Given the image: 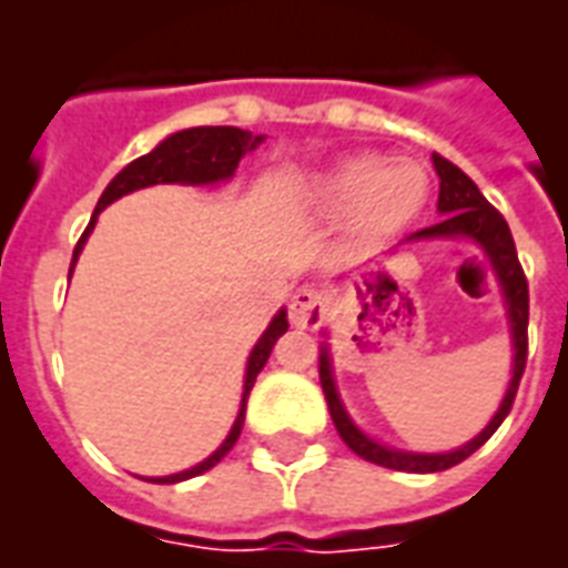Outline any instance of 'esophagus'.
Wrapping results in <instances>:
<instances>
[{
    "label": "esophagus",
    "mask_w": 568,
    "mask_h": 568,
    "mask_svg": "<svg viewBox=\"0 0 568 568\" xmlns=\"http://www.w3.org/2000/svg\"><path fill=\"white\" fill-rule=\"evenodd\" d=\"M327 315V297L315 285H301L288 301V321L297 329H315Z\"/></svg>",
    "instance_id": "1"
}]
</instances>
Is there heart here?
Wrapping results in <instances>:
<instances>
[{
    "label": "heart",
    "mask_w": 568,
    "mask_h": 568,
    "mask_svg": "<svg viewBox=\"0 0 568 568\" xmlns=\"http://www.w3.org/2000/svg\"><path fill=\"white\" fill-rule=\"evenodd\" d=\"M430 194V176L415 159L363 153L336 162L318 180L321 203L333 212H351L365 235H388L413 221Z\"/></svg>",
    "instance_id": "b5f03b06"
}]
</instances>
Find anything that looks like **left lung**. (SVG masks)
Here are the masks:
<instances>
[{"label": "left lung", "mask_w": 568, "mask_h": 568, "mask_svg": "<svg viewBox=\"0 0 568 568\" xmlns=\"http://www.w3.org/2000/svg\"><path fill=\"white\" fill-rule=\"evenodd\" d=\"M433 168L439 173V209L445 217L439 223H433L427 230L413 232L406 241H430V239H468L475 241L477 247L484 250L486 258L493 262V271L498 276L504 292V303H507V318H510V333H513V377L510 386H507V395H504L498 413L493 415V422L486 424L484 433H477L475 439L466 442L463 448L448 450V454H413V450H397L388 448V445H379V442L368 439L347 415L342 397H338L336 379H333V365H329L327 347L321 351V388H324V397H327L329 415H333V424H336L338 436L345 439V445L354 454H359L363 459L374 463V466L395 468V471H415V475H424V471H445V468L457 466L466 457H471L480 445H484L489 436H493L501 422L507 418V413L513 409V400H516V392H519V379L525 374V363H528V280H525V271L519 265V253H516V244H513L510 226L501 217V212L495 209L475 182L468 180L466 173L459 171L457 164H450L448 159L442 155H433Z\"/></svg>", "instance_id": "8db88e82"}]
</instances>
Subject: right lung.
<instances>
[{
	"instance_id": "obj_1",
	"label": "right lung",
	"mask_w": 568,
	"mask_h": 568,
	"mask_svg": "<svg viewBox=\"0 0 568 568\" xmlns=\"http://www.w3.org/2000/svg\"><path fill=\"white\" fill-rule=\"evenodd\" d=\"M265 138L250 135L244 129L235 126H196V129H182L176 135L164 138L162 144L155 146L153 153L141 155L132 164H126L123 171L109 182V189L102 191L100 203H97V212H93L88 230L82 232V239L73 250V262H70V274H73V265L79 253H82L84 241L91 235L93 223H97V214L105 209L109 203L120 200L123 194H132L138 189H146V185H159V182H182V185H205V182H221L230 180L239 162L250 150H256ZM288 329V318H285V310H280L274 315V321L267 324V329L262 333V338L256 342V347L250 351L247 359V374H244V395H241V409L235 415V424H232L230 436L223 439V445L214 450L212 457H205L203 463H196L194 468H185L180 475L168 477H150V484H180V480H189V477L203 475L209 468H214L226 454L232 450V445L239 442L241 427H244V409H247L250 388L256 383L258 372L265 368L267 356L274 351L276 338L283 336Z\"/></svg>"
}]
</instances>
